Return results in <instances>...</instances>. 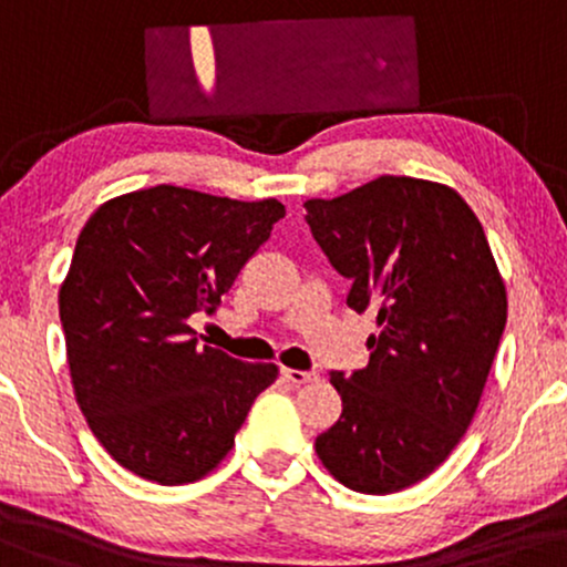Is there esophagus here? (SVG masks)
Returning <instances> with one entry per match:
<instances>
[{
    "label": "esophagus",
    "instance_id": "obj_1",
    "mask_svg": "<svg viewBox=\"0 0 567 567\" xmlns=\"http://www.w3.org/2000/svg\"><path fill=\"white\" fill-rule=\"evenodd\" d=\"M281 378L291 385H305L310 380H316V372H302V369H281Z\"/></svg>",
    "mask_w": 567,
    "mask_h": 567
}]
</instances>
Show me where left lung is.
<instances>
[{
	"instance_id": "1",
	"label": "left lung",
	"mask_w": 567,
	"mask_h": 567,
	"mask_svg": "<svg viewBox=\"0 0 567 567\" xmlns=\"http://www.w3.org/2000/svg\"><path fill=\"white\" fill-rule=\"evenodd\" d=\"M305 212L351 281L348 308L378 310L369 364L332 372L342 415L316 453L355 493H399L442 466L472 425L506 327L504 278L480 219L447 184L378 176Z\"/></svg>"
}]
</instances>
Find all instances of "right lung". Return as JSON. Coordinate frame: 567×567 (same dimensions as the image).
<instances>
[{
  "instance_id": "1",
  "label": "right lung",
  "mask_w": 567,
  "mask_h": 567,
  "mask_svg": "<svg viewBox=\"0 0 567 567\" xmlns=\"http://www.w3.org/2000/svg\"><path fill=\"white\" fill-rule=\"evenodd\" d=\"M286 208L157 187L95 208L59 291L66 359L93 436L123 468L187 485L219 466L276 364L198 346L189 316L214 313Z\"/></svg>"
}]
</instances>
